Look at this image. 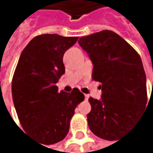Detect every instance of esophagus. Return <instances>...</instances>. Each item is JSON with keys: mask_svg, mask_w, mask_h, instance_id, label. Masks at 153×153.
I'll use <instances>...</instances> for the list:
<instances>
[{"mask_svg": "<svg viewBox=\"0 0 153 153\" xmlns=\"http://www.w3.org/2000/svg\"><path fill=\"white\" fill-rule=\"evenodd\" d=\"M84 97H85V101H88V99H89V95H88V94H84Z\"/></svg>", "mask_w": 153, "mask_h": 153, "instance_id": "esophagus-1", "label": "esophagus"}]
</instances>
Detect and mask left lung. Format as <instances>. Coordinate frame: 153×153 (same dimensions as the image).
Segmentation results:
<instances>
[{
  "label": "left lung",
  "instance_id": "left-lung-1",
  "mask_svg": "<svg viewBox=\"0 0 153 153\" xmlns=\"http://www.w3.org/2000/svg\"><path fill=\"white\" fill-rule=\"evenodd\" d=\"M80 46L88 53L92 79L101 82L100 100L90 97L87 115L90 130L98 137L116 140L127 133L147 103L146 75L136 51L112 30L81 37Z\"/></svg>",
  "mask_w": 153,
  "mask_h": 153
}]
</instances>
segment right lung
I'll use <instances>...</instances> for the list:
<instances>
[{
  "label": "right lung",
  "mask_w": 153,
  "mask_h": 153,
  "mask_svg": "<svg viewBox=\"0 0 153 153\" xmlns=\"http://www.w3.org/2000/svg\"><path fill=\"white\" fill-rule=\"evenodd\" d=\"M78 37L42 34L22 51L14 71L12 93L22 128L43 144L65 138L77 105L84 100L78 90L59 91L56 83L65 72L63 54Z\"/></svg>",
  "instance_id": "right-lung-1"
}]
</instances>
